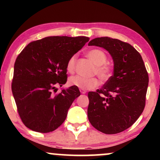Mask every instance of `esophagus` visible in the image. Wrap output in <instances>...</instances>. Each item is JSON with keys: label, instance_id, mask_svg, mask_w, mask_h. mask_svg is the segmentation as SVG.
Listing matches in <instances>:
<instances>
[{"label": "esophagus", "instance_id": "esophagus-1", "mask_svg": "<svg viewBox=\"0 0 160 160\" xmlns=\"http://www.w3.org/2000/svg\"><path fill=\"white\" fill-rule=\"evenodd\" d=\"M80 92L82 94H86V92H87V91L85 90V89H80Z\"/></svg>", "mask_w": 160, "mask_h": 160}]
</instances>
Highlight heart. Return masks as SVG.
<instances>
[{
	"instance_id": "b5f03b06",
	"label": "heart",
	"mask_w": 160,
	"mask_h": 160,
	"mask_svg": "<svg viewBox=\"0 0 160 160\" xmlns=\"http://www.w3.org/2000/svg\"><path fill=\"white\" fill-rule=\"evenodd\" d=\"M87 57L96 65L94 73H97L101 80H108L111 76V68L106 63L107 61L106 53L100 49H94L87 52ZM76 61V55L71 56L68 60L66 68L68 73H73L75 71ZM68 82L72 86L85 90L94 89L99 84V80L95 76L86 78L81 76H73L69 78Z\"/></svg>"
}]
</instances>
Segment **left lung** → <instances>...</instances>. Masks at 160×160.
Listing matches in <instances>:
<instances>
[{
  "mask_svg": "<svg viewBox=\"0 0 160 160\" xmlns=\"http://www.w3.org/2000/svg\"><path fill=\"white\" fill-rule=\"evenodd\" d=\"M89 46L107 50L113 61V74L100 89L89 92V121L105 134L127 130L143 112L148 76L142 57L130 43L109 37L96 38Z\"/></svg>",
  "mask_w": 160,
  "mask_h": 160,
  "instance_id": "8db88e82",
  "label": "left lung"
}]
</instances>
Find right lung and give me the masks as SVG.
I'll list each match as a JSON object with an SVG mask.
<instances>
[{"mask_svg": "<svg viewBox=\"0 0 160 160\" xmlns=\"http://www.w3.org/2000/svg\"><path fill=\"white\" fill-rule=\"evenodd\" d=\"M86 36H49L30 43L16 59L12 90L24 124L36 132L55 130L79 96L72 86L54 95L67 82L68 60L89 41Z\"/></svg>", "mask_w": 160, "mask_h": 160, "instance_id": "add662e5", "label": "right lung"}]
</instances>
